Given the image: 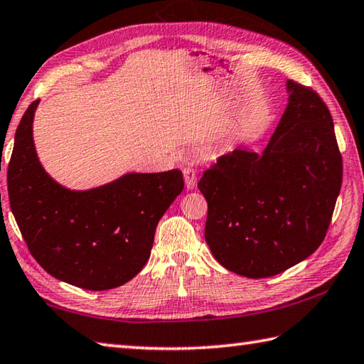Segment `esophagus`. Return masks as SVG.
Instances as JSON below:
<instances>
[{
	"mask_svg": "<svg viewBox=\"0 0 364 364\" xmlns=\"http://www.w3.org/2000/svg\"><path fill=\"white\" fill-rule=\"evenodd\" d=\"M183 175H184V183H186V188L189 191L194 189L196 184H197V172H196V168L191 167V166L184 167L183 168Z\"/></svg>",
	"mask_w": 364,
	"mask_h": 364,
	"instance_id": "1",
	"label": "esophagus"
}]
</instances>
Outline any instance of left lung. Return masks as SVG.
<instances>
[{
    "instance_id": "1",
    "label": "left lung",
    "mask_w": 364,
    "mask_h": 364,
    "mask_svg": "<svg viewBox=\"0 0 364 364\" xmlns=\"http://www.w3.org/2000/svg\"><path fill=\"white\" fill-rule=\"evenodd\" d=\"M286 90L267 148H235L198 181L206 245L224 268L252 279L286 272L322 245L343 183L328 107L291 80Z\"/></svg>"
}]
</instances>
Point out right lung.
Listing matches in <instances>:
<instances>
[{"label": "right lung", "instance_id": "right-lung-1", "mask_svg": "<svg viewBox=\"0 0 364 364\" xmlns=\"http://www.w3.org/2000/svg\"><path fill=\"white\" fill-rule=\"evenodd\" d=\"M39 101L21 117L7 168L12 215L36 262L56 279L87 290L123 286L151 254L154 232L184 188L180 170L129 172L75 191L42 167L33 137Z\"/></svg>", "mask_w": 364, "mask_h": 364}]
</instances>
